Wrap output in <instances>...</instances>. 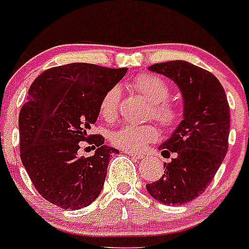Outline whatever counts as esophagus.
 Here are the masks:
<instances>
[{"instance_id": "esophagus-1", "label": "esophagus", "mask_w": 249, "mask_h": 249, "mask_svg": "<svg viewBox=\"0 0 249 249\" xmlns=\"http://www.w3.org/2000/svg\"><path fill=\"white\" fill-rule=\"evenodd\" d=\"M125 153H126L129 157H132V158L136 159V160H141V159L145 158V155L143 154H137V153H133V151H125Z\"/></svg>"}]
</instances>
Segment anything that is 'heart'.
Segmentation results:
<instances>
[{
	"instance_id": "1",
	"label": "heart",
	"mask_w": 249,
	"mask_h": 249,
	"mask_svg": "<svg viewBox=\"0 0 249 249\" xmlns=\"http://www.w3.org/2000/svg\"><path fill=\"white\" fill-rule=\"evenodd\" d=\"M134 89L153 104L150 115L155 120L159 121L163 126L171 128L180 119L179 108L174 104L166 102L170 96V89L167 83L155 75H138L133 82ZM120 102V89L117 86L111 87L103 95L100 102V115L108 121L115 120ZM158 129L154 125H124L121 128L113 130L109 134V141L113 146L120 147L126 151H140L150 142L157 141Z\"/></svg>"
}]
</instances>
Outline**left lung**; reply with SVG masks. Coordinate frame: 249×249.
<instances>
[{"label": "left lung", "instance_id": "1", "mask_svg": "<svg viewBox=\"0 0 249 249\" xmlns=\"http://www.w3.org/2000/svg\"><path fill=\"white\" fill-rule=\"evenodd\" d=\"M147 69L176 83L184 112L171 137L159 146L163 157L175 153V158L164 163L162 178L146 189L162 204H185L204 192L223 162L229 149L230 107L222 85L208 70L183 60Z\"/></svg>", "mask_w": 249, "mask_h": 249}]
</instances>
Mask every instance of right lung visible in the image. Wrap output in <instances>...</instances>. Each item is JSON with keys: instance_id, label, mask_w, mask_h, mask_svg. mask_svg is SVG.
<instances>
[{"instance_id": "right-lung-1", "label": "right lung", "mask_w": 249, "mask_h": 249, "mask_svg": "<svg viewBox=\"0 0 249 249\" xmlns=\"http://www.w3.org/2000/svg\"><path fill=\"white\" fill-rule=\"evenodd\" d=\"M126 70L74 62L45 70L32 82L19 113L20 158L49 202L78 210L102 192L109 158L119 150L89 130L98 120L103 95ZM82 141L97 147L92 157H78Z\"/></svg>"}]
</instances>
